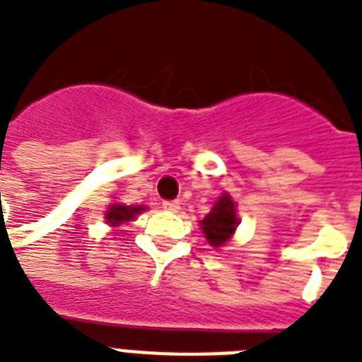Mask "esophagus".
Instances as JSON below:
<instances>
[{"label":"esophagus","instance_id":"obj_1","mask_svg":"<svg viewBox=\"0 0 362 362\" xmlns=\"http://www.w3.org/2000/svg\"><path fill=\"white\" fill-rule=\"evenodd\" d=\"M163 209L167 210V212H178V210H180V203H178V201H165Z\"/></svg>","mask_w":362,"mask_h":362}]
</instances>
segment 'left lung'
Segmentation results:
<instances>
[{"mask_svg": "<svg viewBox=\"0 0 362 362\" xmlns=\"http://www.w3.org/2000/svg\"><path fill=\"white\" fill-rule=\"evenodd\" d=\"M237 226V206H235V201H233L229 193H223L216 201L209 214L201 220V229L204 233V238L209 240L212 247L226 246L227 242L231 240Z\"/></svg>", "mask_w": 362, "mask_h": 362, "instance_id": "obj_1", "label": "left lung"}]
</instances>
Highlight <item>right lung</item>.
Instances as JSON below:
<instances>
[{
  "instance_id": "1",
  "label": "right lung",
  "mask_w": 362,
  "mask_h": 362,
  "mask_svg": "<svg viewBox=\"0 0 362 362\" xmlns=\"http://www.w3.org/2000/svg\"><path fill=\"white\" fill-rule=\"evenodd\" d=\"M142 210H146L144 206H127V204H118L112 203L105 214V220L110 227H118L120 223H125V221H131L136 214H141Z\"/></svg>"
}]
</instances>
